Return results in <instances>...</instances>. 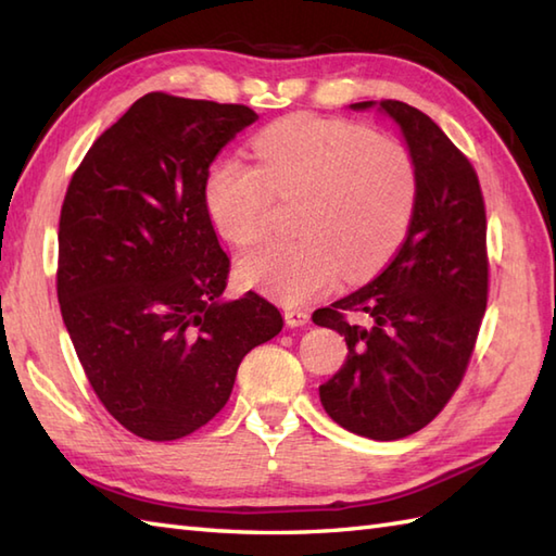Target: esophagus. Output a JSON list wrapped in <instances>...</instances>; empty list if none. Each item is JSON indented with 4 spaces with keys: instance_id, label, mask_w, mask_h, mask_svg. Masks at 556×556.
<instances>
[{
    "instance_id": "1",
    "label": "esophagus",
    "mask_w": 556,
    "mask_h": 556,
    "mask_svg": "<svg viewBox=\"0 0 556 556\" xmlns=\"http://www.w3.org/2000/svg\"><path fill=\"white\" fill-rule=\"evenodd\" d=\"M285 320L289 327H305L311 323V315L301 311V308H287L285 311Z\"/></svg>"
}]
</instances>
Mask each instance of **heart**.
Instances as JSON below:
<instances>
[{"label": "heart", "instance_id": "obj_1", "mask_svg": "<svg viewBox=\"0 0 556 556\" xmlns=\"http://www.w3.org/2000/svg\"><path fill=\"white\" fill-rule=\"evenodd\" d=\"M255 164L224 160L210 169L203 198L219 236L248 245L265 233L271 200L301 198V239L263 243L239 257V277L285 305L332 289L341 271L363 279L406 239L418 200V167L399 140L361 124L291 116L253 140Z\"/></svg>", "mask_w": 556, "mask_h": 556}]
</instances>
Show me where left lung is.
Segmentation results:
<instances>
[{
	"instance_id": "obj_1",
	"label": "left lung",
	"mask_w": 556,
	"mask_h": 556,
	"mask_svg": "<svg viewBox=\"0 0 556 556\" xmlns=\"http://www.w3.org/2000/svg\"><path fill=\"white\" fill-rule=\"evenodd\" d=\"M349 108H377L399 126L418 167V200L392 263L313 315L349 346L320 401L341 428L392 442L425 428L464 380L488 305L485 203L476 169L428 114L399 100ZM346 312L366 325L349 324Z\"/></svg>"
}]
</instances>
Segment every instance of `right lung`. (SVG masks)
<instances>
[{
  "label": "right lung",
  "instance_id": "add662e5",
  "mask_svg": "<svg viewBox=\"0 0 556 556\" xmlns=\"http://www.w3.org/2000/svg\"><path fill=\"white\" fill-rule=\"evenodd\" d=\"M255 119L243 104L148 92L68 184L59 308L102 406L143 440L203 428L245 353L285 327L255 291L222 299L229 257L203 198L210 164Z\"/></svg>",
  "mask_w": 556,
  "mask_h": 556
}]
</instances>
